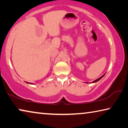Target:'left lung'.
Returning <instances> with one entry per match:
<instances>
[{
	"mask_svg": "<svg viewBox=\"0 0 128 128\" xmlns=\"http://www.w3.org/2000/svg\"><path fill=\"white\" fill-rule=\"evenodd\" d=\"M104 75H105V74H104V75H102V76L101 77H100V78H98V79H96V80H94V81H93V82H92V83H95V82H98V81H99V80H100V79H101L102 78V77H103L104 76Z\"/></svg>",
	"mask_w": 128,
	"mask_h": 128,
	"instance_id": "left-lung-1",
	"label": "left lung"
}]
</instances>
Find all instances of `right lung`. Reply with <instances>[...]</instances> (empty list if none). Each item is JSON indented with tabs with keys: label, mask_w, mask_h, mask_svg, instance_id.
I'll return each mask as SVG.
<instances>
[{
	"label": "right lung",
	"mask_w": 128,
	"mask_h": 128,
	"mask_svg": "<svg viewBox=\"0 0 128 128\" xmlns=\"http://www.w3.org/2000/svg\"><path fill=\"white\" fill-rule=\"evenodd\" d=\"M30 84H31V83H30Z\"/></svg>",
	"instance_id": "right-lung-1"
}]
</instances>
